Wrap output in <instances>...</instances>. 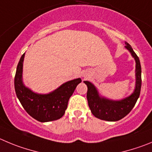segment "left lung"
<instances>
[{
	"label": "left lung",
	"mask_w": 152,
	"mask_h": 152,
	"mask_svg": "<svg viewBox=\"0 0 152 152\" xmlns=\"http://www.w3.org/2000/svg\"><path fill=\"white\" fill-rule=\"evenodd\" d=\"M125 48L130 52L136 61V85L133 93L128 97L119 100H113L103 97L97 88L89 81H84L88 87L87 99L91 113L96 118L108 121H116L125 117L135 106L141 90V65L137 54L130 44L125 42Z\"/></svg>",
	"instance_id": "left-lung-1"
}]
</instances>
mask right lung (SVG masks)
Returning <instances> with one entry per match:
<instances>
[{"instance_id":"1","label":"right lung","mask_w":152,"mask_h":152,"mask_svg":"<svg viewBox=\"0 0 152 152\" xmlns=\"http://www.w3.org/2000/svg\"><path fill=\"white\" fill-rule=\"evenodd\" d=\"M25 54L22 55L18 62L14 80L17 97L25 111L38 121L48 122L61 118L67 108L69 97L82 79L78 78L68 81L50 93H35L23 83L22 73Z\"/></svg>"}]
</instances>
